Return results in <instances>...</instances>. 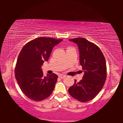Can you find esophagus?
<instances>
[{
	"label": "esophagus",
	"mask_w": 123,
	"mask_h": 123,
	"mask_svg": "<svg viewBox=\"0 0 123 123\" xmlns=\"http://www.w3.org/2000/svg\"><path fill=\"white\" fill-rule=\"evenodd\" d=\"M59 77L60 78L63 79L64 78H65V77H66V75H63V74H60V75H59Z\"/></svg>",
	"instance_id": "obj_1"
}]
</instances>
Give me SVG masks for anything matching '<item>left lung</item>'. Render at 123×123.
<instances>
[{
	"label": "left lung",
	"instance_id": "8db88e82",
	"mask_svg": "<svg viewBox=\"0 0 123 123\" xmlns=\"http://www.w3.org/2000/svg\"><path fill=\"white\" fill-rule=\"evenodd\" d=\"M78 45L80 63L84 75L82 80L68 89L69 95L80 102L92 100L102 90L106 79V64L104 54L96 45L83 37L69 40Z\"/></svg>",
	"mask_w": 123,
	"mask_h": 123
}]
</instances>
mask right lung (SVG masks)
Here are the masks:
<instances>
[{"mask_svg":"<svg viewBox=\"0 0 123 123\" xmlns=\"http://www.w3.org/2000/svg\"><path fill=\"white\" fill-rule=\"evenodd\" d=\"M63 41L51 37H38L28 42L18 55L15 77L22 91L32 100L40 101L53 92L58 75L43 76L41 66L48 61L53 48Z\"/></svg>","mask_w":123,"mask_h":123,"instance_id":"obj_1","label":"right lung"}]
</instances>
